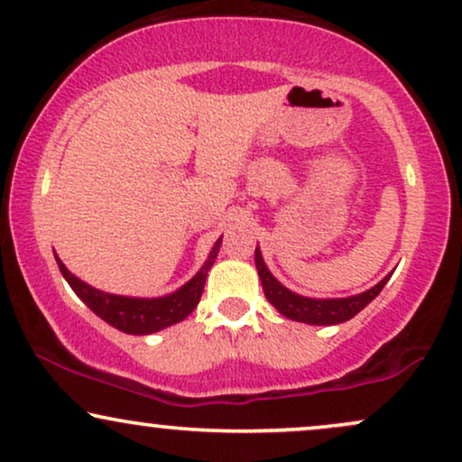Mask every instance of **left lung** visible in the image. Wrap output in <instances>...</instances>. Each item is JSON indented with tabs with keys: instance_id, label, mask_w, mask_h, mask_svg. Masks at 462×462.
<instances>
[{
	"instance_id": "left-lung-1",
	"label": "left lung",
	"mask_w": 462,
	"mask_h": 462,
	"mask_svg": "<svg viewBox=\"0 0 462 462\" xmlns=\"http://www.w3.org/2000/svg\"><path fill=\"white\" fill-rule=\"evenodd\" d=\"M255 266H258L260 282L262 288H264V296L268 302L288 319L311 326H332L347 322V319H352L356 313H360L362 309L375 299L390 279V274H386V277H383L377 285H373L371 290L356 296H347V299H307V296L294 294V291L288 290L273 277V273L268 271L264 260H262L258 247H255Z\"/></svg>"
}]
</instances>
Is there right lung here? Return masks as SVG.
I'll list each match as a JSON object with an SVG mask.
<instances>
[{
	"label": "right lung",
	"instance_id": "1",
	"mask_svg": "<svg viewBox=\"0 0 462 462\" xmlns=\"http://www.w3.org/2000/svg\"><path fill=\"white\" fill-rule=\"evenodd\" d=\"M219 245L221 238L215 243L207 262H204V266L196 273L194 279H189L183 288L172 291V294L160 296V299H132V296L106 294V291L91 288V285L80 282L79 277H74L57 255L55 260L61 274L69 283V288L76 291V296H79L97 318H102L104 322L110 324L116 330L127 332V335H151V332H157L177 322H183V319L194 311L198 302H200L207 274L211 271L213 262L219 254Z\"/></svg>",
	"mask_w": 462,
	"mask_h": 462
}]
</instances>
